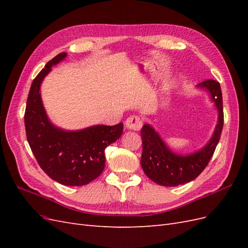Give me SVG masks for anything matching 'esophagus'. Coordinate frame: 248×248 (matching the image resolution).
<instances>
[{
  "label": "esophagus",
  "mask_w": 248,
  "mask_h": 248,
  "mask_svg": "<svg viewBox=\"0 0 248 248\" xmlns=\"http://www.w3.org/2000/svg\"><path fill=\"white\" fill-rule=\"evenodd\" d=\"M125 125L128 129L140 130L142 126V120L139 116H130L127 118Z\"/></svg>",
  "instance_id": "34e87169"
}]
</instances>
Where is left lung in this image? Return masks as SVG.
I'll list each match as a JSON object with an SVG mask.
<instances>
[{"mask_svg":"<svg viewBox=\"0 0 248 248\" xmlns=\"http://www.w3.org/2000/svg\"><path fill=\"white\" fill-rule=\"evenodd\" d=\"M200 88L207 89L218 109V123L212 139L200 151L187 156L172 153L151 126H142L140 136L142 152L140 164L147 177L162 186H178L196 179L205 170L214 154L220 140L223 127L222 94L218 81L207 79L199 84Z\"/></svg>","mask_w":248,"mask_h":248,"instance_id":"1","label":"left lung"}]
</instances>
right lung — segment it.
<instances>
[{
    "label": "right lung",
    "mask_w": 248,
    "mask_h": 248,
    "mask_svg": "<svg viewBox=\"0 0 248 248\" xmlns=\"http://www.w3.org/2000/svg\"><path fill=\"white\" fill-rule=\"evenodd\" d=\"M65 57L66 52L56 56L34 78L25 111L26 133L37 162L50 179L67 186H82L103 171L104 150L121 137L123 123L65 131L48 121L41 100L40 85L51 66Z\"/></svg>",
    "instance_id": "right-lung-1"
}]
</instances>
